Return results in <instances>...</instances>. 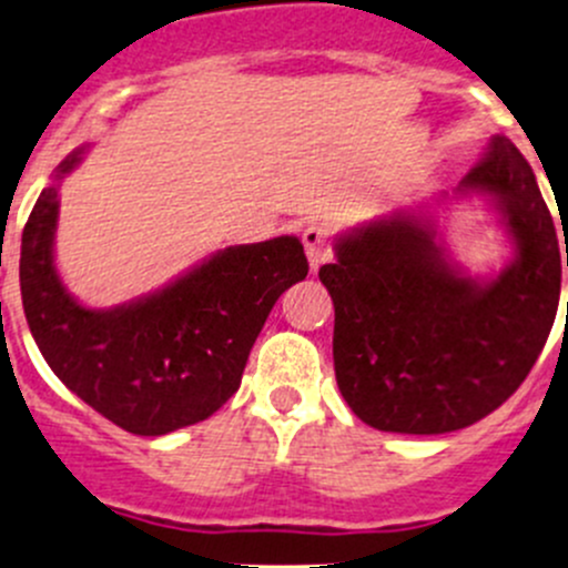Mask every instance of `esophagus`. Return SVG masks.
<instances>
[{
    "label": "esophagus",
    "instance_id": "obj_1",
    "mask_svg": "<svg viewBox=\"0 0 568 568\" xmlns=\"http://www.w3.org/2000/svg\"><path fill=\"white\" fill-rule=\"evenodd\" d=\"M301 240H303V248H306L312 271H317L323 262L331 260V229L325 226V223H312V226L303 229Z\"/></svg>",
    "mask_w": 568,
    "mask_h": 568
}]
</instances>
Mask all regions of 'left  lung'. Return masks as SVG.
Returning a JSON list of instances; mask_svg holds the SVG:
<instances>
[{"label":"left lung","instance_id":"obj_1","mask_svg":"<svg viewBox=\"0 0 568 568\" xmlns=\"http://www.w3.org/2000/svg\"><path fill=\"white\" fill-rule=\"evenodd\" d=\"M456 195H483L503 217L514 260L497 276L453 262L423 210L342 234L336 262L320 267L334 301L336 384L369 428H467L519 389L552 331L568 245L521 151L497 134Z\"/></svg>","mask_w":568,"mask_h":568}]
</instances>
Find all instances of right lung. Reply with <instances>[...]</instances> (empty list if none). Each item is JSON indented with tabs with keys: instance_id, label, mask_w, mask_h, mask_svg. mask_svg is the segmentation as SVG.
<instances>
[{
	"instance_id": "1",
	"label": "right lung",
	"mask_w": 568,
	"mask_h": 568,
	"mask_svg": "<svg viewBox=\"0 0 568 568\" xmlns=\"http://www.w3.org/2000/svg\"><path fill=\"white\" fill-rule=\"evenodd\" d=\"M38 195L21 234V303L52 373L118 428L162 436L212 417L240 389L245 362L284 290L308 273L297 237L232 245L176 282L112 308H88L54 267L60 182Z\"/></svg>"
}]
</instances>
